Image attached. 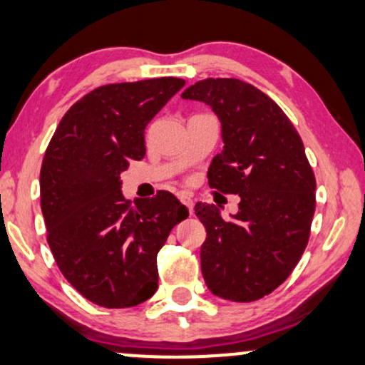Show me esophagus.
<instances>
[{"mask_svg": "<svg viewBox=\"0 0 365 365\" xmlns=\"http://www.w3.org/2000/svg\"><path fill=\"white\" fill-rule=\"evenodd\" d=\"M178 198H180V202H182V204L187 207L188 212H190V214H192V212H193V200H192V197L187 195V193H182V195H180Z\"/></svg>", "mask_w": 365, "mask_h": 365, "instance_id": "obj_1", "label": "esophagus"}]
</instances>
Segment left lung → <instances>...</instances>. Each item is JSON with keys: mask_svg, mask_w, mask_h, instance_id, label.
<instances>
[{"mask_svg": "<svg viewBox=\"0 0 365 365\" xmlns=\"http://www.w3.org/2000/svg\"><path fill=\"white\" fill-rule=\"evenodd\" d=\"M182 98L209 104L222 123L224 150L212 158L209 187L241 197L232 219L197 202L207 230L202 274L215 297L256 302L292 274L305 251L315 173L293 123L257 87L217 77L195 82Z\"/></svg>", "mask_w": 365, "mask_h": 365, "instance_id": "1", "label": "left lung"}]
</instances>
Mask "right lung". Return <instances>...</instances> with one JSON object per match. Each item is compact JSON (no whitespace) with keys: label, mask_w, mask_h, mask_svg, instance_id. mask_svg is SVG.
<instances>
[{"label":"right lung","mask_w":365,"mask_h":365,"mask_svg":"<svg viewBox=\"0 0 365 365\" xmlns=\"http://www.w3.org/2000/svg\"><path fill=\"white\" fill-rule=\"evenodd\" d=\"M185 86L177 77L101 86L63 114L45 150L40 204L66 279L104 308H128L158 288L156 256L188 217L173 193L126 200L121 172L145 158V128Z\"/></svg>","instance_id":"add662e5"}]
</instances>
